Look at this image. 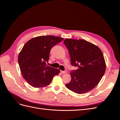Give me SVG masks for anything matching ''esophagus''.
<instances>
[{
  "instance_id": "1",
  "label": "esophagus",
  "mask_w": 120,
  "mask_h": 120,
  "mask_svg": "<svg viewBox=\"0 0 120 120\" xmlns=\"http://www.w3.org/2000/svg\"><path fill=\"white\" fill-rule=\"evenodd\" d=\"M60 72L62 74H66V72H67V71H60Z\"/></svg>"
}]
</instances>
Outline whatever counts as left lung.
<instances>
[{"label":"left lung","mask_w":120,"mask_h":120,"mask_svg":"<svg viewBox=\"0 0 120 120\" xmlns=\"http://www.w3.org/2000/svg\"><path fill=\"white\" fill-rule=\"evenodd\" d=\"M64 43L67 48L72 66L71 81L67 88L79 94L86 93L99 83L106 71L103 54L99 47L84 39L67 38Z\"/></svg>","instance_id":"8db88e82"}]
</instances>
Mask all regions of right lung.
<instances>
[{"label": "right lung", "mask_w": 120, "mask_h": 120, "mask_svg": "<svg viewBox=\"0 0 120 120\" xmlns=\"http://www.w3.org/2000/svg\"><path fill=\"white\" fill-rule=\"evenodd\" d=\"M63 38L53 35L40 36L28 41L20 52L18 61L21 74L26 81L34 88L49 85L59 69L47 66L49 52Z\"/></svg>", "instance_id": "add662e5"}]
</instances>
